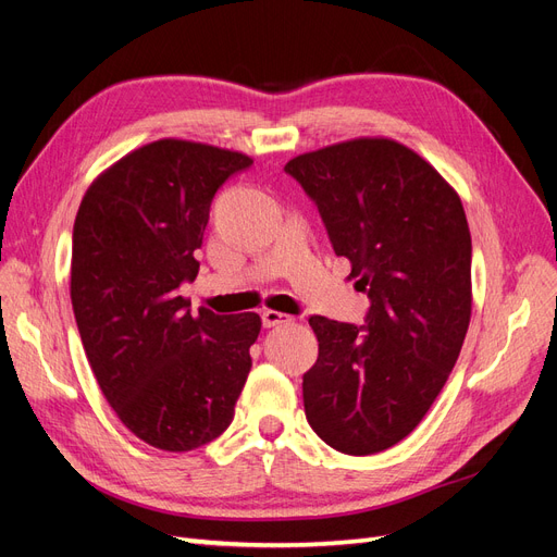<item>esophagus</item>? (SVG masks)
<instances>
[{"mask_svg": "<svg viewBox=\"0 0 557 557\" xmlns=\"http://www.w3.org/2000/svg\"><path fill=\"white\" fill-rule=\"evenodd\" d=\"M288 320H290V315H285L281 311H272V309L262 311V325L264 327H276L281 323H288Z\"/></svg>", "mask_w": 557, "mask_h": 557, "instance_id": "obj_1", "label": "esophagus"}]
</instances>
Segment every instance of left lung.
<instances>
[{
    "label": "left lung",
    "instance_id": "1",
    "mask_svg": "<svg viewBox=\"0 0 557 557\" xmlns=\"http://www.w3.org/2000/svg\"><path fill=\"white\" fill-rule=\"evenodd\" d=\"M323 218L336 256L369 297L364 325L311 315L318 360L305 411L334 450L372 455L425 418L458 362L471 315L462 201L393 139H352L285 164Z\"/></svg>",
    "mask_w": 557,
    "mask_h": 557
}]
</instances>
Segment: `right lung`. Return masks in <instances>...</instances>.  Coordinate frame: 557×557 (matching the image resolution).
I'll return each mask as SVG.
<instances>
[{"mask_svg": "<svg viewBox=\"0 0 557 557\" xmlns=\"http://www.w3.org/2000/svg\"><path fill=\"white\" fill-rule=\"evenodd\" d=\"M252 160L160 139L117 160L83 197L72 237V307L95 379L123 425L183 453L221 436L250 372L258 313L190 311L193 283L223 183Z\"/></svg>", "mask_w": 557, "mask_h": 557, "instance_id": "right-lung-1", "label": "right lung"}]
</instances>
